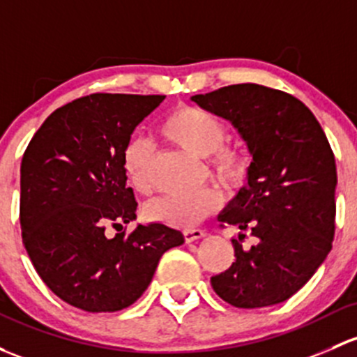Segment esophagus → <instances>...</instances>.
Wrapping results in <instances>:
<instances>
[{
	"label": "esophagus",
	"mask_w": 357,
	"mask_h": 357,
	"mask_svg": "<svg viewBox=\"0 0 357 357\" xmlns=\"http://www.w3.org/2000/svg\"><path fill=\"white\" fill-rule=\"evenodd\" d=\"M205 236V232L202 229H186L185 231V239L186 243H193L197 239H202Z\"/></svg>",
	"instance_id": "obj_1"
}]
</instances>
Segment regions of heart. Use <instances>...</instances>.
I'll return each mask as SVG.
<instances>
[{
    "label": "heart",
    "mask_w": 357,
    "mask_h": 357,
    "mask_svg": "<svg viewBox=\"0 0 357 357\" xmlns=\"http://www.w3.org/2000/svg\"><path fill=\"white\" fill-rule=\"evenodd\" d=\"M164 137L186 152L207 157V169L226 186L241 185L248 176V157L234 145H226L227 126L219 116L202 107H179L164 119ZM152 145L144 138H131L123 149L121 164L126 181L138 193L152 190ZM222 197L213 186H204L190 193L164 195L145 208L149 219L172 227H193L220 205Z\"/></svg>",
    "instance_id": "obj_1"
}]
</instances>
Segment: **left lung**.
I'll return each instance as SVG.
<instances>
[{
	"mask_svg": "<svg viewBox=\"0 0 357 357\" xmlns=\"http://www.w3.org/2000/svg\"><path fill=\"white\" fill-rule=\"evenodd\" d=\"M193 102L227 119L250 150L248 185L219 213L238 227L236 260L210 279L236 307L279 305L324 264L335 232V157L320 123L291 93L238 84L198 93ZM250 230L259 243L241 245Z\"/></svg>",
	"mask_w": 357,
	"mask_h": 357,
	"instance_id": "1",
	"label": "left lung"
}]
</instances>
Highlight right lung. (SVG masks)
I'll list each match as a JSON object with an SVG mask.
<instances>
[{
  "label": "right lung",
  "instance_id": "1",
  "mask_svg": "<svg viewBox=\"0 0 357 357\" xmlns=\"http://www.w3.org/2000/svg\"><path fill=\"white\" fill-rule=\"evenodd\" d=\"M166 96L90 93L56 109L30 140L20 167V226L30 261L47 287L89 313L119 311L149 287L181 231L137 219L121 155L133 130Z\"/></svg>",
  "mask_w": 357,
  "mask_h": 357
}]
</instances>
